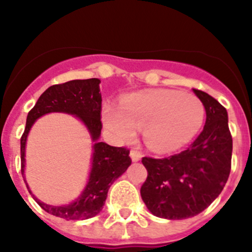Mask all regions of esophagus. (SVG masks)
<instances>
[{"mask_svg":"<svg viewBox=\"0 0 252 252\" xmlns=\"http://www.w3.org/2000/svg\"><path fill=\"white\" fill-rule=\"evenodd\" d=\"M130 158H131V161H133V162L140 161L141 154L139 151H135V150H131V151H130Z\"/></svg>","mask_w":252,"mask_h":252,"instance_id":"obj_1","label":"esophagus"}]
</instances>
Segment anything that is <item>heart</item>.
Instances as JSON below:
<instances>
[{
  "mask_svg": "<svg viewBox=\"0 0 252 252\" xmlns=\"http://www.w3.org/2000/svg\"><path fill=\"white\" fill-rule=\"evenodd\" d=\"M205 107L192 94L175 90H151L123 98L119 108L106 106L102 122L117 141L133 138L142 128L150 149L168 152L185 146L201 129Z\"/></svg>",
  "mask_w": 252,
  "mask_h": 252,
  "instance_id": "obj_1",
  "label": "heart"
}]
</instances>
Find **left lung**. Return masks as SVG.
Returning a JSON list of instances; mask_svg holds the SVG:
<instances>
[{"label": "left lung", "mask_w": 252, "mask_h": 252, "mask_svg": "<svg viewBox=\"0 0 252 252\" xmlns=\"http://www.w3.org/2000/svg\"><path fill=\"white\" fill-rule=\"evenodd\" d=\"M192 90L204 103V130L180 154L141 159L147 169L141 199L159 218L185 220L199 215L217 199L230 173L233 140L227 110L208 94Z\"/></svg>", "instance_id": "left-lung-1"}]
</instances>
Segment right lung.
<instances>
[{
    "mask_svg": "<svg viewBox=\"0 0 252 252\" xmlns=\"http://www.w3.org/2000/svg\"><path fill=\"white\" fill-rule=\"evenodd\" d=\"M100 79L70 80L67 83L52 85L39 97L27 117V126L20 139V161L22 175L24 178L25 145L32 124L36 119L51 111H62L73 114L81 119L88 128L95 142L93 147L92 171L86 189L78 199L68 205L52 206L44 204L33 195L35 201L42 210L65 220H83L95 217L101 212L107 197L108 189L117 178L121 177L131 164L129 150L126 147H114L98 141L101 135V93ZM30 194L32 193L30 191Z\"/></svg>",
    "mask_w": 252,
    "mask_h": 252,
    "instance_id": "obj_1",
    "label": "right lung"
}]
</instances>
